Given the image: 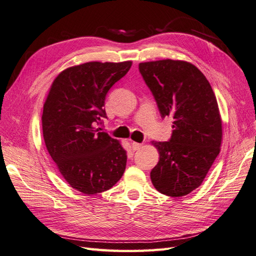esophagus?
Here are the masks:
<instances>
[{
  "mask_svg": "<svg viewBox=\"0 0 256 256\" xmlns=\"http://www.w3.org/2000/svg\"><path fill=\"white\" fill-rule=\"evenodd\" d=\"M131 146H132V150H138L141 148L142 144H141V143H138V142H132V144H131Z\"/></svg>",
  "mask_w": 256,
  "mask_h": 256,
  "instance_id": "34e87169",
  "label": "esophagus"
}]
</instances>
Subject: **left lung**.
<instances>
[{
	"instance_id": "left-lung-1",
	"label": "left lung",
	"mask_w": 256,
	"mask_h": 256,
	"mask_svg": "<svg viewBox=\"0 0 256 256\" xmlns=\"http://www.w3.org/2000/svg\"><path fill=\"white\" fill-rule=\"evenodd\" d=\"M162 118H173L168 142H152L159 161L150 180L162 194L180 198L202 184L220 152L222 120L206 76L189 62L161 60L138 64Z\"/></svg>"
}]
</instances>
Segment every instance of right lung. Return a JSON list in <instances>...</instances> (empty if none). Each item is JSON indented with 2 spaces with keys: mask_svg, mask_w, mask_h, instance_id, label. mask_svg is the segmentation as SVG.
<instances>
[{
  "mask_svg": "<svg viewBox=\"0 0 256 256\" xmlns=\"http://www.w3.org/2000/svg\"><path fill=\"white\" fill-rule=\"evenodd\" d=\"M132 62H88L69 67L54 79L42 116L46 147L60 175L83 194L111 189L126 168L120 142L97 125L106 118V92Z\"/></svg>",
  "mask_w": 256,
  "mask_h": 256,
  "instance_id": "add662e5",
  "label": "right lung"
}]
</instances>
